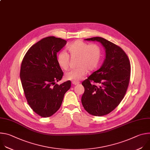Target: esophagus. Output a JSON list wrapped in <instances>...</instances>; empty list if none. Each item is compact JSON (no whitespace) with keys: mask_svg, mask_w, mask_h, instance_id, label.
I'll use <instances>...</instances> for the list:
<instances>
[{"mask_svg":"<svg viewBox=\"0 0 150 150\" xmlns=\"http://www.w3.org/2000/svg\"><path fill=\"white\" fill-rule=\"evenodd\" d=\"M79 83V82H72V84L73 85H78Z\"/></svg>","mask_w":150,"mask_h":150,"instance_id":"esophagus-1","label":"esophagus"}]
</instances>
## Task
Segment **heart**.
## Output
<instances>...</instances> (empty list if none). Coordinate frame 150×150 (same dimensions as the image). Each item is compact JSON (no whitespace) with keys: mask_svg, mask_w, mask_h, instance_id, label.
Returning a JSON list of instances; mask_svg holds the SVG:
<instances>
[{"mask_svg":"<svg viewBox=\"0 0 150 150\" xmlns=\"http://www.w3.org/2000/svg\"><path fill=\"white\" fill-rule=\"evenodd\" d=\"M67 51L69 55L65 52H61L57 55V61L59 67L63 70H67L69 66L70 56L72 59L78 58L76 67L78 68L65 74L67 80L79 81L87 74L88 71L92 72L97 69L101 62V49L96 44L90 45L77 40L68 47Z\"/></svg>","mask_w":150,"mask_h":150,"instance_id":"obj_1","label":"heart"}]
</instances>
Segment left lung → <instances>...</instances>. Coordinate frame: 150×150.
<instances>
[{
  "instance_id": "obj_1",
  "label": "left lung",
  "mask_w": 150,
  "mask_h": 150,
  "mask_svg": "<svg viewBox=\"0 0 150 150\" xmlns=\"http://www.w3.org/2000/svg\"><path fill=\"white\" fill-rule=\"evenodd\" d=\"M85 40L100 42L105 52L101 67L82 82L83 108L93 116H101L113 111L124 98L130 80L131 64L125 52L113 42L100 37Z\"/></svg>"
}]
</instances>
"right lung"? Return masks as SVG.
<instances>
[{
  "label": "right lung",
  "instance_id": "obj_1",
  "mask_svg": "<svg viewBox=\"0 0 150 150\" xmlns=\"http://www.w3.org/2000/svg\"><path fill=\"white\" fill-rule=\"evenodd\" d=\"M67 42L53 36L42 38L29 49L21 63L20 78L26 99L33 110L41 117L54 114L71 88L70 81L56 83L63 75L57 53Z\"/></svg>",
  "mask_w": 150,
  "mask_h": 150
}]
</instances>
